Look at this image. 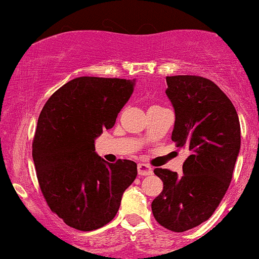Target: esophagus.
Returning a JSON list of instances; mask_svg holds the SVG:
<instances>
[{"label":"esophagus","instance_id":"obj_1","mask_svg":"<svg viewBox=\"0 0 259 259\" xmlns=\"http://www.w3.org/2000/svg\"><path fill=\"white\" fill-rule=\"evenodd\" d=\"M137 171H138V175L147 176L152 174V167H151L150 165H147V163L140 162L137 165Z\"/></svg>","mask_w":259,"mask_h":259}]
</instances>
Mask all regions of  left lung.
Masks as SVG:
<instances>
[{"instance_id":"1","label":"left lung","mask_w":259,"mask_h":259,"mask_svg":"<svg viewBox=\"0 0 259 259\" xmlns=\"http://www.w3.org/2000/svg\"><path fill=\"white\" fill-rule=\"evenodd\" d=\"M175 109L174 142L190 152L183 174L155 168L163 190L151 204L163 228L180 233L206 222L224 198L240 148V124L234 106L209 79L166 76Z\"/></svg>"}]
</instances>
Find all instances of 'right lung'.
Segmentation results:
<instances>
[{
    "label": "right lung",
    "mask_w": 259,
    "mask_h": 259,
    "mask_svg": "<svg viewBox=\"0 0 259 259\" xmlns=\"http://www.w3.org/2000/svg\"><path fill=\"white\" fill-rule=\"evenodd\" d=\"M132 92L127 79L80 76L44 106L32 158L49 208L69 227L91 232L108 224L137 176L133 161L108 163L94 152V140L114 126Z\"/></svg>",
    "instance_id": "obj_1"
}]
</instances>
